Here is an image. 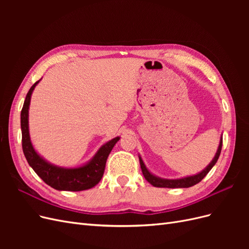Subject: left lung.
I'll list each match as a JSON object with an SVG mask.
<instances>
[{
	"label": "left lung",
	"mask_w": 249,
	"mask_h": 249,
	"mask_svg": "<svg viewBox=\"0 0 249 249\" xmlns=\"http://www.w3.org/2000/svg\"><path fill=\"white\" fill-rule=\"evenodd\" d=\"M221 147H222V139L220 140L219 146H218L217 153L214 157L213 161L208 165L206 169H203L201 172L198 173V175H195V176H192V177H187V178H178V179H165V178H157L154 175H152V173H150L146 169L144 163H143L142 159L139 157L141 170H142L143 176H144V178H145L147 182L149 184H152L155 187H159V188H189V187H192L194 185L198 184L200 180L208 175V172L211 169H212V167L216 164L218 158H219V156H220Z\"/></svg>",
	"instance_id": "obj_1"
}]
</instances>
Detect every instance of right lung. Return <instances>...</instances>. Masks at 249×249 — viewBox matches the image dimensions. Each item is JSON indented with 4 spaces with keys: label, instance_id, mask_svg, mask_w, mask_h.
<instances>
[{
    "label": "right lung",
    "instance_id": "1",
    "mask_svg": "<svg viewBox=\"0 0 249 249\" xmlns=\"http://www.w3.org/2000/svg\"><path fill=\"white\" fill-rule=\"evenodd\" d=\"M35 82L27 93L26 100L20 112V127H21V145L22 152L30 166L37 173L44 183L54 188L56 190L64 191H82L94 187L100 182L104 171L108 156L119 137L112 139L104 144L99 152L95 154L93 159L86 165L79 168H62L57 167L44 161L42 158L35 152L32 146L29 135L28 113L29 105L31 101V94L37 83Z\"/></svg>",
    "mask_w": 249,
    "mask_h": 249
}]
</instances>
